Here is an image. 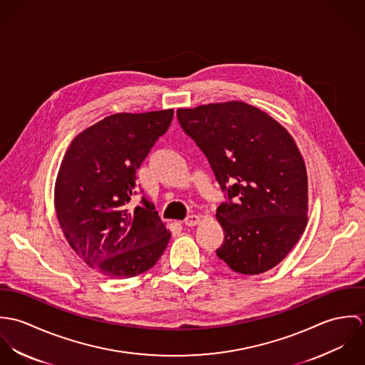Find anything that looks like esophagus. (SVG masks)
Segmentation results:
<instances>
[{"mask_svg":"<svg viewBox=\"0 0 365 365\" xmlns=\"http://www.w3.org/2000/svg\"><path fill=\"white\" fill-rule=\"evenodd\" d=\"M201 222V216H198V215H188L185 219H184V225L185 226H195V225H198Z\"/></svg>","mask_w":365,"mask_h":365,"instance_id":"34e87169","label":"esophagus"}]
</instances>
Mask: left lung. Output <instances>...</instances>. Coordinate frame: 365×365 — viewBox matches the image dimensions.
Returning <instances> with one entry per match:
<instances>
[{
    "instance_id": "8db88e82",
    "label": "left lung",
    "mask_w": 365,
    "mask_h": 365,
    "mask_svg": "<svg viewBox=\"0 0 365 365\" xmlns=\"http://www.w3.org/2000/svg\"><path fill=\"white\" fill-rule=\"evenodd\" d=\"M182 130L208 158L226 201L216 256L235 272L261 274L282 260L308 223V175L292 136L240 101L178 109Z\"/></svg>"
}]
</instances>
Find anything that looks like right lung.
Here are the masks:
<instances>
[{
	"instance_id": "obj_1",
	"label": "right lung",
	"mask_w": 365,
	"mask_h": 365,
	"mask_svg": "<svg viewBox=\"0 0 365 365\" xmlns=\"http://www.w3.org/2000/svg\"><path fill=\"white\" fill-rule=\"evenodd\" d=\"M174 110L113 113L77 135L63 157L54 188L61 230L81 260L109 278L150 269L171 237L142 195L136 170L173 120Z\"/></svg>"
}]
</instances>
